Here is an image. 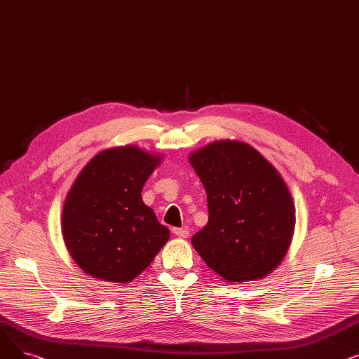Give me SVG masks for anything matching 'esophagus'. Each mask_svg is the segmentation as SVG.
<instances>
[{"mask_svg":"<svg viewBox=\"0 0 359 359\" xmlns=\"http://www.w3.org/2000/svg\"><path fill=\"white\" fill-rule=\"evenodd\" d=\"M173 234L179 238H187L189 237V231H187L186 229H173Z\"/></svg>","mask_w":359,"mask_h":359,"instance_id":"1","label":"esophagus"}]
</instances>
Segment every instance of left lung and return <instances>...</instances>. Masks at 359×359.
Wrapping results in <instances>:
<instances>
[{
    "label": "left lung",
    "instance_id": "left-lung-1",
    "mask_svg": "<svg viewBox=\"0 0 359 359\" xmlns=\"http://www.w3.org/2000/svg\"><path fill=\"white\" fill-rule=\"evenodd\" d=\"M208 201V224L192 246L225 282L265 278L284 260L295 205L285 180L252 145L222 140L189 156Z\"/></svg>",
    "mask_w": 359,
    "mask_h": 359
}]
</instances>
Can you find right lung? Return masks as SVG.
I'll use <instances>...</instances> for the list:
<instances>
[{"label":"right lung","instance_id":"1","mask_svg":"<svg viewBox=\"0 0 359 359\" xmlns=\"http://www.w3.org/2000/svg\"><path fill=\"white\" fill-rule=\"evenodd\" d=\"M161 160L137 145L107 148L74 180L61 227L69 256L87 275L128 284L170 238L168 229L141 196Z\"/></svg>","mask_w":359,"mask_h":359}]
</instances>
